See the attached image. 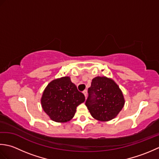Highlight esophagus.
<instances>
[{
    "label": "esophagus",
    "mask_w": 159,
    "mask_h": 159,
    "mask_svg": "<svg viewBox=\"0 0 159 159\" xmlns=\"http://www.w3.org/2000/svg\"><path fill=\"white\" fill-rule=\"evenodd\" d=\"M83 93H84V95H85V98H87V91L86 89H85V90H84Z\"/></svg>",
    "instance_id": "34e87169"
}]
</instances>
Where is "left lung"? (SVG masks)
I'll return each mask as SVG.
<instances>
[{
	"label": "left lung",
	"mask_w": 159,
	"mask_h": 159,
	"mask_svg": "<svg viewBox=\"0 0 159 159\" xmlns=\"http://www.w3.org/2000/svg\"><path fill=\"white\" fill-rule=\"evenodd\" d=\"M85 105L93 118L106 121L117 116L124 105V99L120 87L113 80L97 76L88 89Z\"/></svg>",
	"instance_id": "8db88e82"
}]
</instances>
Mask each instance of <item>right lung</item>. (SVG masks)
<instances>
[{
  "label": "right lung",
  "mask_w": 159,
  "mask_h": 159,
  "mask_svg": "<svg viewBox=\"0 0 159 159\" xmlns=\"http://www.w3.org/2000/svg\"><path fill=\"white\" fill-rule=\"evenodd\" d=\"M85 100L70 77L52 80L46 87L41 100L45 113L57 122H66L74 117L76 107Z\"/></svg>",
  "instance_id": "add662e5"
}]
</instances>
